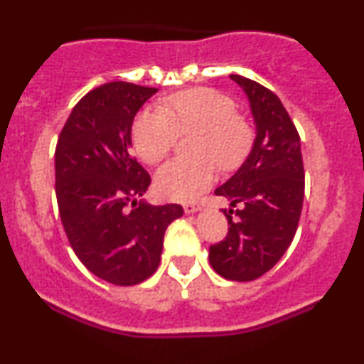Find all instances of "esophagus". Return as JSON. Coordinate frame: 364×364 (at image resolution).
Segmentation results:
<instances>
[{
  "instance_id": "1",
  "label": "esophagus",
  "mask_w": 364,
  "mask_h": 364,
  "mask_svg": "<svg viewBox=\"0 0 364 364\" xmlns=\"http://www.w3.org/2000/svg\"><path fill=\"white\" fill-rule=\"evenodd\" d=\"M183 208H185L186 214H195V212L202 210L203 205H202V203H198V202H193V203H186V205Z\"/></svg>"
}]
</instances>
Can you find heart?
<instances>
[{
  "label": "heart",
  "mask_w": 364,
  "mask_h": 364,
  "mask_svg": "<svg viewBox=\"0 0 364 364\" xmlns=\"http://www.w3.org/2000/svg\"><path fill=\"white\" fill-rule=\"evenodd\" d=\"M179 133H196L191 154L198 157L174 159L156 176L159 193L176 202H190L210 188L214 161L225 171L240 166L253 141V129L236 114L235 101L214 89L178 92L162 107L141 111L132 129L133 145L147 164L168 156Z\"/></svg>",
  "instance_id": "1"
}]
</instances>
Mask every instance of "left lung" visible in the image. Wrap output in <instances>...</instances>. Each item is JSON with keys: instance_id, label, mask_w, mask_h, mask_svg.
I'll return each mask as SVG.
<instances>
[{"instance_id": "1", "label": "left lung", "mask_w": 364, "mask_h": 364, "mask_svg": "<svg viewBox=\"0 0 364 364\" xmlns=\"http://www.w3.org/2000/svg\"><path fill=\"white\" fill-rule=\"evenodd\" d=\"M252 109V150L215 195L228 198L229 231L210 246L212 269L229 281H255L282 258L298 229L304 198L301 141L281 99L260 83L229 75Z\"/></svg>"}]
</instances>
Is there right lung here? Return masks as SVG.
Listing matches in <instances>:
<instances>
[{"mask_svg": "<svg viewBox=\"0 0 364 364\" xmlns=\"http://www.w3.org/2000/svg\"><path fill=\"white\" fill-rule=\"evenodd\" d=\"M157 89L109 82L83 95L54 154L56 198L75 255L114 286H135L157 270L178 203L149 205L150 176L132 156V124Z\"/></svg>", "mask_w": 364, "mask_h": 364, "instance_id": "1", "label": "right lung"}]
</instances>
